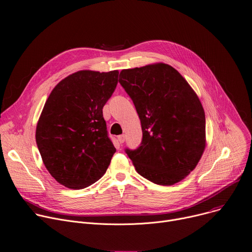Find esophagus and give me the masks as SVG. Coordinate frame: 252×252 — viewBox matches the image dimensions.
I'll list each match as a JSON object with an SVG mask.
<instances>
[{"instance_id":"obj_1","label":"esophagus","mask_w":252,"mask_h":252,"mask_svg":"<svg viewBox=\"0 0 252 252\" xmlns=\"http://www.w3.org/2000/svg\"><path fill=\"white\" fill-rule=\"evenodd\" d=\"M117 140H119V142H120L121 144H123V143L126 141V136H125V135H121V136L117 137Z\"/></svg>"}]
</instances>
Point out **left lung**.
I'll return each instance as SVG.
<instances>
[{
  "label": "left lung",
  "instance_id": "1",
  "mask_svg": "<svg viewBox=\"0 0 252 252\" xmlns=\"http://www.w3.org/2000/svg\"><path fill=\"white\" fill-rule=\"evenodd\" d=\"M119 82L141 120L140 146L125 149L137 172L159 186L187 177L206 147L205 111L189 83L166 63L123 70Z\"/></svg>",
  "mask_w": 252,
  "mask_h": 252
}]
</instances>
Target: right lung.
<instances>
[{
    "label": "right lung",
    "mask_w": 252,
    "mask_h": 252,
    "mask_svg": "<svg viewBox=\"0 0 252 252\" xmlns=\"http://www.w3.org/2000/svg\"><path fill=\"white\" fill-rule=\"evenodd\" d=\"M119 71H79L48 96L36 126V144L46 169L63 186L85 189L106 172L115 148L103 106L117 85Z\"/></svg>",
    "instance_id": "right-lung-1"
}]
</instances>
